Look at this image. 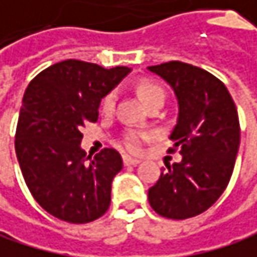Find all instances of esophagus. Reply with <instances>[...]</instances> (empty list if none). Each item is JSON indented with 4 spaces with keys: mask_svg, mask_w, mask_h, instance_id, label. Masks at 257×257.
<instances>
[{
    "mask_svg": "<svg viewBox=\"0 0 257 257\" xmlns=\"http://www.w3.org/2000/svg\"><path fill=\"white\" fill-rule=\"evenodd\" d=\"M142 161L140 160H137V158H133V157H130V155H123V164L124 166H137V164H140Z\"/></svg>",
    "mask_w": 257,
    "mask_h": 257,
    "instance_id": "1",
    "label": "esophagus"
}]
</instances>
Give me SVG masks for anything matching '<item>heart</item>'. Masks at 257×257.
Here are the masks:
<instances>
[{
    "instance_id": "obj_1",
    "label": "heart",
    "mask_w": 257,
    "mask_h": 257,
    "mask_svg": "<svg viewBox=\"0 0 257 257\" xmlns=\"http://www.w3.org/2000/svg\"><path fill=\"white\" fill-rule=\"evenodd\" d=\"M137 94H139V97L142 99V102L145 105H148V103H151L154 100H163L164 102V97H166V93H164L163 87L158 85L154 81H149V79H143V81H140L137 84ZM114 103H115V93L114 91L106 93L102 97V102H100L102 112H105V114L111 112L112 108H114ZM148 139H149V134H146V133L127 131L123 136V146L127 151H131V152H137V151H140L143 142L148 140Z\"/></svg>"
}]
</instances>
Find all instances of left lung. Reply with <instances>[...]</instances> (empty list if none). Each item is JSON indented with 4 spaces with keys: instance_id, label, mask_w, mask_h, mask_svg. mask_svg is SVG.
Listing matches in <instances>:
<instances>
[{
    "instance_id": "8db88e82",
    "label": "left lung",
    "mask_w": 257,
    "mask_h": 257,
    "mask_svg": "<svg viewBox=\"0 0 257 257\" xmlns=\"http://www.w3.org/2000/svg\"><path fill=\"white\" fill-rule=\"evenodd\" d=\"M178 99V121L170 134L181 163L166 164L149 188V203L161 217L185 220L211 208L226 190L239 149V120L226 85L212 73L182 61L148 67Z\"/></svg>"
}]
</instances>
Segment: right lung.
Returning a JSON list of instances; mask_svg holds the SVG:
<instances>
[{
    "label": "right lung",
    "instance_id": "1",
    "mask_svg": "<svg viewBox=\"0 0 257 257\" xmlns=\"http://www.w3.org/2000/svg\"><path fill=\"white\" fill-rule=\"evenodd\" d=\"M130 72L124 66L64 60L42 70L25 90L16 157L34 200L58 220L90 223L109 208L121 157L114 149L85 157L81 127L97 120L102 97Z\"/></svg>",
    "mask_w": 257,
    "mask_h": 257
}]
</instances>
